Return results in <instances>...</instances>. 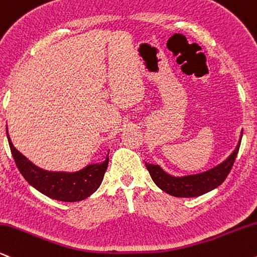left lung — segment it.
Segmentation results:
<instances>
[{
    "label": "left lung",
    "instance_id": "1",
    "mask_svg": "<svg viewBox=\"0 0 257 257\" xmlns=\"http://www.w3.org/2000/svg\"><path fill=\"white\" fill-rule=\"evenodd\" d=\"M243 131L240 132L239 141L236 149L231 153L227 159L224 160L221 164L216 165L215 167L210 168L206 172H201L197 174H189V176L176 177L162 170L159 165L147 164L146 167L149 171L150 177L154 183L159 186L162 191L176 197H197L207 192L212 191L219 185H221L230 173L232 166L238 154L242 141Z\"/></svg>",
    "mask_w": 257,
    "mask_h": 257
}]
</instances>
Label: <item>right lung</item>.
<instances>
[{"instance_id": "right-lung-1", "label": "right lung", "mask_w": 257, "mask_h": 257, "mask_svg": "<svg viewBox=\"0 0 257 257\" xmlns=\"http://www.w3.org/2000/svg\"><path fill=\"white\" fill-rule=\"evenodd\" d=\"M7 138L17 167L26 182L53 200L62 202L83 201L92 195L103 180L109 162V150L104 161L99 164L87 165L77 172H53L42 170L18 152L9 137L8 128Z\"/></svg>"}]
</instances>
